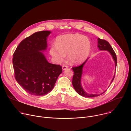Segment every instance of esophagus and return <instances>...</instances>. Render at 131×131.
Returning <instances> with one entry per match:
<instances>
[{"label":"esophagus","instance_id":"obj_1","mask_svg":"<svg viewBox=\"0 0 131 131\" xmlns=\"http://www.w3.org/2000/svg\"><path fill=\"white\" fill-rule=\"evenodd\" d=\"M67 68H68V66H66V65H63V66H62V69H63V70H65V69H67Z\"/></svg>","mask_w":131,"mask_h":131}]
</instances>
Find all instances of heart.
<instances>
[{
    "label": "heart",
    "mask_w": 131,
    "mask_h": 131,
    "mask_svg": "<svg viewBox=\"0 0 131 131\" xmlns=\"http://www.w3.org/2000/svg\"><path fill=\"white\" fill-rule=\"evenodd\" d=\"M91 45L89 40L79 34H70L60 36L56 40V45L50 48V53L54 60L62 62L68 54V60L71 64L83 62L88 56Z\"/></svg>",
    "instance_id": "1"
}]
</instances>
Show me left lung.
Returning <instances> with one entry per match:
<instances>
[{
	"instance_id": "obj_1",
	"label": "left lung",
	"mask_w": 131,
	"mask_h": 131,
	"mask_svg": "<svg viewBox=\"0 0 131 131\" xmlns=\"http://www.w3.org/2000/svg\"><path fill=\"white\" fill-rule=\"evenodd\" d=\"M98 40V45H97V47L99 48L100 50H105V51H107L108 52H109L110 53V54H111V55L113 57L115 63V69H116V66H117V57H116V54L115 52V51H114L113 48L111 47V46H110V45L109 43V42L108 41H107L105 40H103V39H101L99 38H98L97 39ZM88 60V59L83 63L81 65L77 66V67H72V69L73 71V73L74 74L73 76V78H72V85L74 88V89L75 90V91L78 93V94L84 97H96V96H98L100 95H102V94H103L105 92V91L106 90H105L104 92H103V93H101L100 94H90V93H86L82 88V85H81V77H82V71H83V67L84 65V64H85L86 62L87 61V60ZM115 75L113 78V79L111 80L110 84L113 82L114 78H115Z\"/></svg>"
}]
</instances>
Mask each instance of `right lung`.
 <instances>
[{"label": "right lung", "instance_id": "obj_1", "mask_svg": "<svg viewBox=\"0 0 131 131\" xmlns=\"http://www.w3.org/2000/svg\"><path fill=\"white\" fill-rule=\"evenodd\" d=\"M50 33L48 30L35 32L22 40L13 54L15 78L32 95L47 94L62 72V66L49 63L41 52L47 48V38Z\"/></svg>", "mask_w": 131, "mask_h": 131}]
</instances>
